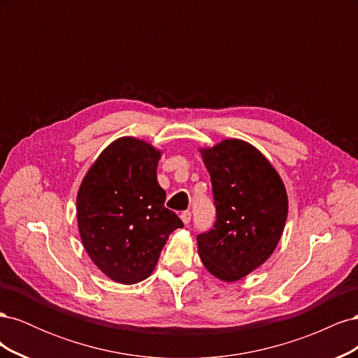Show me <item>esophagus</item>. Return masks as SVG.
<instances>
[{"instance_id": "1", "label": "esophagus", "mask_w": 358, "mask_h": 358, "mask_svg": "<svg viewBox=\"0 0 358 358\" xmlns=\"http://www.w3.org/2000/svg\"><path fill=\"white\" fill-rule=\"evenodd\" d=\"M180 220H182V222H183V224L188 225V224H189V221H191V212H189V210L182 212V213H180Z\"/></svg>"}]
</instances>
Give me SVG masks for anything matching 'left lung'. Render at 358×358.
Masks as SVG:
<instances>
[{
  "mask_svg": "<svg viewBox=\"0 0 358 358\" xmlns=\"http://www.w3.org/2000/svg\"><path fill=\"white\" fill-rule=\"evenodd\" d=\"M213 189L216 221L197 236L204 267L236 282L273 254L288 216V196L279 173L259 150L241 138L200 148Z\"/></svg>",
  "mask_w": 358,
  "mask_h": 358,
  "instance_id": "left-lung-1",
  "label": "left lung"
}]
</instances>
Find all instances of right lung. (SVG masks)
<instances>
[{
	"label": "right lung",
	"mask_w": 358,
	"mask_h": 358,
	"mask_svg": "<svg viewBox=\"0 0 358 358\" xmlns=\"http://www.w3.org/2000/svg\"><path fill=\"white\" fill-rule=\"evenodd\" d=\"M162 152L136 137H119L86 171L76 200L86 254L113 282L150 276L169 236L183 224L164 208L157 167Z\"/></svg>",
	"instance_id": "1"
}]
</instances>
